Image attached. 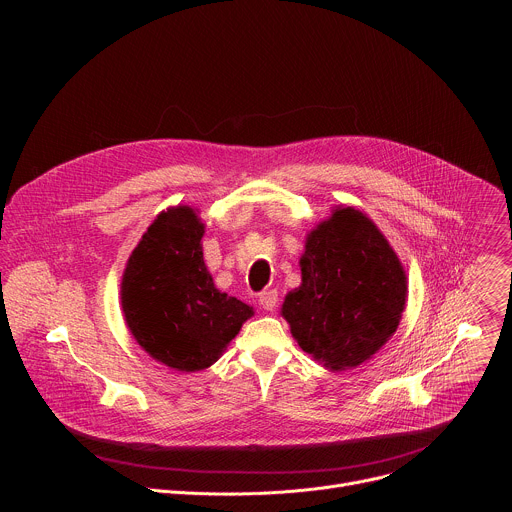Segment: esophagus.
<instances>
[{"label": "esophagus", "instance_id": "esophagus-1", "mask_svg": "<svg viewBox=\"0 0 512 512\" xmlns=\"http://www.w3.org/2000/svg\"><path fill=\"white\" fill-rule=\"evenodd\" d=\"M259 306L267 312H273L277 306V291L275 289H267L259 296Z\"/></svg>", "mask_w": 512, "mask_h": 512}]
</instances>
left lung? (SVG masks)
Listing matches in <instances>:
<instances>
[{
    "label": "left lung",
    "mask_w": 512,
    "mask_h": 512,
    "mask_svg": "<svg viewBox=\"0 0 512 512\" xmlns=\"http://www.w3.org/2000/svg\"><path fill=\"white\" fill-rule=\"evenodd\" d=\"M302 285L281 306L300 348L330 371L369 360L397 330L407 298L399 257L367 214L336 208L306 239Z\"/></svg>",
    "instance_id": "1"
}]
</instances>
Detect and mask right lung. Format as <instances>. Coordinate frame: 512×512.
Returning <instances> with one entry per match:
<instances>
[{"label": "right lung", "mask_w": 512, "mask_h": 512, "mask_svg": "<svg viewBox=\"0 0 512 512\" xmlns=\"http://www.w3.org/2000/svg\"><path fill=\"white\" fill-rule=\"evenodd\" d=\"M202 235L194 208L160 212L133 249L121 281V308L137 344L186 373L208 369L253 316L251 306L214 287Z\"/></svg>", "instance_id": "1"}]
</instances>
